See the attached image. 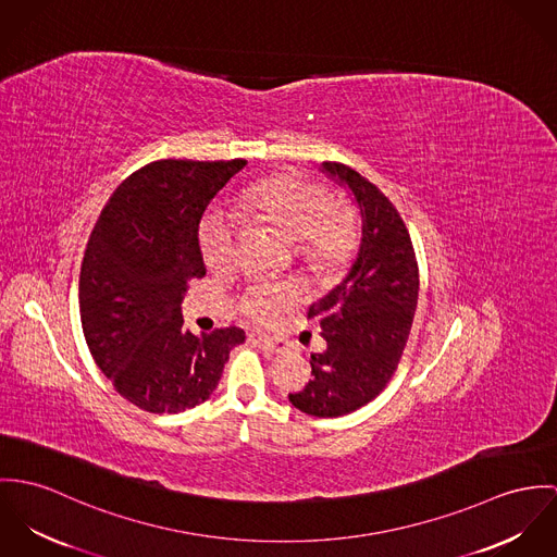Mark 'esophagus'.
I'll list each match as a JSON object with an SVG mask.
<instances>
[{
  "label": "esophagus",
  "instance_id": "obj_1",
  "mask_svg": "<svg viewBox=\"0 0 557 557\" xmlns=\"http://www.w3.org/2000/svg\"><path fill=\"white\" fill-rule=\"evenodd\" d=\"M251 342H256L258 346H262L264 350L269 352H275V355H282L288 350V342L280 339V337H271V335H262V333H251L249 335Z\"/></svg>",
  "mask_w": 557,
  "mask_h": 557
}]
</instances>
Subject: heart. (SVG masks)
Instances as JSON below:
<instances>
[{
    "label": "heart",
    "instance_id": "1",
    "mask_svg": "<svg viewBox=\"0 0 557 557\" xmlns=\"http://www.w3.org/2000/svg\"><path fill=\"white\" fill-rule=\"evenodd\" d=\"M235 213L277 228L295 246L320 264H337L355 248V222L348 213H335L329 191L301 175H277L258 182L239 196ZM235 224L220 211L205 218L200 226V249L211 267H222L235 256ZM284 286H256L246 308L264 320L290 301Z\"/></svg>",
    "mask_w": 557,
    "mask_h": 557
}]
</instances>
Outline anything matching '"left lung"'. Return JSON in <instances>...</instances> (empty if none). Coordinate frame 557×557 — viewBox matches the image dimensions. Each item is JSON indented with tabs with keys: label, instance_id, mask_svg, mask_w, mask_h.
I'll list each match as a JSON object with an SVG mask.
<instances>
[{
	"label": "left lung",
	"instance_id": "obj_1",
	"mask_svg": "<svg viewBox=\"0 0 557 557\" xmlns=\"http://www.w3.org/2000/svg\"><path fill=\"white\" fill-rule=\"evenodd\" d=\"M320 173L352 196L361 239L346 275L309 306L326 346L311 355L306 388L288 399L306 414L335 419L370 404L391 380L414 320L419 269L399 213L377 187L337 162H322Z\"/></svg>",
	"mask_w": 557,
	"mask_h": 557
}]
</instances>
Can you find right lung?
Masks as SVG:
<instances>
[{
	"mask_svg": "<svg viewBox=\"0 0 557 557\" xmlns=\"http://www.w3.org/2000/svg\"><path fill=\"white\" fill-rule=\"evenodd\" d=\"M248 162H153L113 191L85 249L78 284L83 333L120 395L153 414L184 412L215 391L237 326L194 335L187 284L207 273L200 220Z\"/></svg>",
	"mask_w": 557,
	"mask_h": 557,
	"instance_id": "obj_1",
	"label": "right lung"
}]
</instances>
